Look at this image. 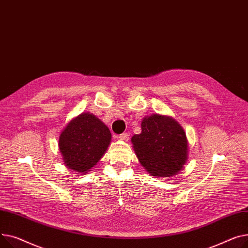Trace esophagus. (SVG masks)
I'll list each match as a JSON object with an SVG mask.
<instances>
[{"label":"esophagus","mask_w":248,"mask_h":248,"mask_svg":"<svg viewBox=\"0 0 248 248\" xmlns=\"http://www.w3.org/2000/svg\"><path fill=\"white\" fill-rule=\"evenodd\" d=\"M119 139H121V140H124V141H128V139H129V134L128 133H122V134H120L119 135V137H118Z\"/></svg>","instance_id":"34e87169"}]
</instances>
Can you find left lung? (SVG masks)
Instances as JSON below:
<instances>
[{
    "label": "left lung",
    "instance_id": "obj_1",
    "mask_svg": "<svg viewBox=\"0 0 248 248\" xmlns=\"http://www.w3.org/2000/svg\"><path fill=\"white\" fill-rule=\"evenodd\" d=\"M141 133L131 138L139 162L150 175H175L187 161L188 141L181 125L159 114L143 118Z\"/></svg>",
    "mask_w": 248,
    "mask_h": 248
}]
</instances>
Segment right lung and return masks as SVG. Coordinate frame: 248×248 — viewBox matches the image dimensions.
<instances>
[{"label":"right lung","mask_w":248,"mask_h":248,"mask_svg":"<svg viewBox=\"0 0 248 248\" xmlns=\"http://www.w3.org/2000/svg\"><path fill=\"white\" fill-rule=\"evenodd\" d=\"M110 142L109 128L87 112L67 124L59 137V148L69 169L87 173L105 154Z\"/></svg>","instance_id":"1"}]
</instances>
